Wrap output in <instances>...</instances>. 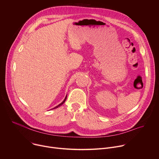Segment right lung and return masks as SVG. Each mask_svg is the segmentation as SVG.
Returning a JSON list of instances; mask_svg holds the SVG:
<instances>
[{
	"label": "right lung",
	"mask_w": 159,
	"mask_h": 159,
	"mask_svg": "<svg viewBox=\"0 0 159 159\" xmlns=\"http://www.w3.org/2000/svg\"><path fill=\"white\" fill-rule=\"evenodd\" d=\"M66 99H67V96H66V97H65V99H64V100H63V102H61V103H60V105H58V106H57V107H54V108H58V107H60V106H61V105H62V104H63V103H64V102H65V100H66Z\"/></svg>",
	"instance_id": "right-lung-1"
}]
</instances>
